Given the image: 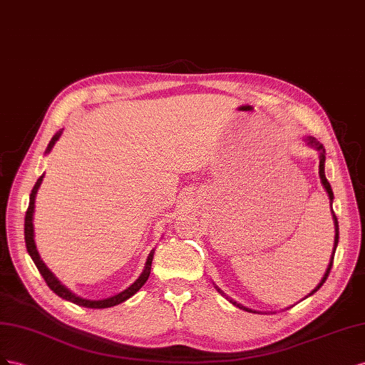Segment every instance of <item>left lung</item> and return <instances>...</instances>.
<instances>
[{"instance_id": "1", "label": "left lung", "mask_w": 365, "mask_h": 365, "mask_svg": "<svg viewBox=\"0 0 365 365\" xmlns=\"http://www.w3.org/2000/svg\"><path fill=\"white\" fill-rule=\"evenodd\" d=\"M306 142H307V145H310V147H314L317 151H319V179H321V183H322V186H324V190L327 191V194H329V199H330V202H333V191H331V186H330V183H329V180L326 179V174H324V163H326V151H324V147H322V145L315 139V138H306ZM331 214H333V222H335V245H333V252H331V257H330V263H329V266H327V270H326V274H324V277H322V279L319 281V284L312 290V292L307 295V297H310V295H314L317 290L324 284V281L327 279V277H329V274H330V269H331V264H333V255H335V251H336V246H338V240H339V227H338V218H336V215H335V212H333V210H331ZM218 292L220 294H223L220 289H217ZM306 297V298H307ZM232 304H235L237 307H240V309H243V310H246V312H254V310H251V309H247V307H245V306H242V304H238V303H235V301H231Z\"/></svg>"}]
</instances>
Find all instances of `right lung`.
I'll return each instance as SVG.
<instances>
[{"label": "right lung", "mask_w": 365, "mask_h": 365, "mask_svg": "<svg viewBox=\"0 0 365 365\" xmlns=\"http://www.w3.org/2000/svg\"><path fill=\"white\" fill-rule=\"evenodd\" d=\"M62 131H58L53 138H51L48 147L46 150V153H48L51 148H53V145L56 143V140L59 139ZM43 179H44V174L39 177V179L36 180L35 186L32 192H30V202H29V207H27V212H26V218H24V238H26V247H27V252L29 255L32 257L34 263L36 264L39 274L43 275V278L46 279L47 286L53 290V292L61 297L62 299H67V301H71V303H75L78 306H82V307H90V309H107V307H113L116 304H120L123 303V301H127L128 298H131L134 294L138 292V290L147 283V279L150 277V272H151V263H153V257H154V249L150 252L148 258H147V263H145V269L143 272L140 274V277L134 281V283L128 287L122 290L120 294L114 295V297H110V298H106V299H86V298H81L78 295H75L71 292V290H68L64 284L61 283V281L51 274V270L46 266V263L41 259L39 254H38V249H36V245H35V234H34V212H35V199H36V192L39 190L41 183H43Z\"/></svg>", "instance_id": "right-lung-1"}]
</instances>
